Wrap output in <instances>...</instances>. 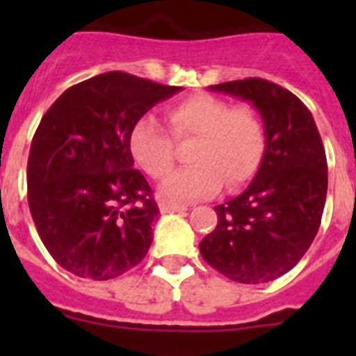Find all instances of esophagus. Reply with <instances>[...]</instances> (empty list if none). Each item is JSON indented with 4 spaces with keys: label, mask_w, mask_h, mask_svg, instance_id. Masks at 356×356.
<instances>
[{
    "label": "esophagus",
    "mask_w": 356,
    "mask_h": 356,
    "mask_svg": "<svg viewBox=\"0 0 356 356\" xmlns=\"http://www.w3.org/2000/svg\"><path fill=\"white\" fill-rule=\"evenodd\" d=\"M159 209H161L162 214H168V212H184L186 207L177 205V203H170V201H161L159 203Z\"/></svg>",
    "instance_id": "obj_1"
}]
</instances>
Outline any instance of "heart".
Segmentation results:
<instances>
[{
    "instance_id": "1",
    "label": "heart",
    "mask_w": 356,
    "mask_h": 356,
    "mask_svg": "<svg viewBox=\"0 0 356 356\" xmlns=\"http://www.w3.org/2000/svg\"><path fill=\"white\" fill-rule=\"evenodd\" d=\"M170 133L177 142L192 140L186 161L161 184V195L172 201L211 197L223 186L229 190L253 177L264 161L268 134L253 107L238 105L209 94H195L168 107ZM168 131L151 116L134 123L129 149L134 162L149 177L164 179L175 164V144Z\"/></svg>"
}]
</instances>
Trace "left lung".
<instances>
[{
    "label": "left lung",
    "instance_id": "1",
    "mask_svg": "<svg viewBox=\"0 0 356 356\" xmlns=\"http://www.w3.org/2000/svg\"><path fill=\"white\" fill-rule=\"evenodd\" d=\"M253 103L266 125L264 161L242 194L214 207L218 225L200 242L201 257L231 281L270 282L307 253L327 197L325 147L303 102L259 77L212 85Z\"/></svg>",
    "mask_w": 356,
    "mask_h": 356
}]
</instances>
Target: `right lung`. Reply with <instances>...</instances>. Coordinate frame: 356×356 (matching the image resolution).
I'll use <instances>...</instances> for the list:
<instances>
[{
	"label": "right lung",
	"instance_id": "right-lung-1",
	"mask_svg": "<svg viewBox=\"0 0 356 356\" xmlns=\"http://www.w3.org/2000/svg\"><path fill=\"white\" fill-rule=\"evenodd\" d=\"M183 90L125 72L70 86L31 142L27 200L53 259L74 275L107 281L144 259L159 205L129 149L131 129Z\"/></svg>",
	"mask_w": 356,
	"mask_h": 356
}]
</instances>
